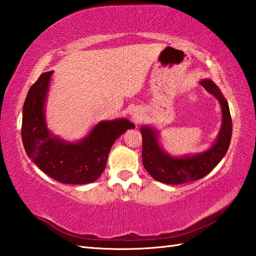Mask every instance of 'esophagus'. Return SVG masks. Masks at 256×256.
Masks as SVG:
<instances>
[{
  "label": "esophagus",
  "instance_id": "34e87169",
  "mask_svg": "<svg viewBox=\"0 0 256 256\" xmlns=\"http://www.w3.org/2000/svg\"><path fill=\"white\" fill-rule=\"evenodd\" d=\"M130 115H132V119L134 124H139L144 118V112L140 108H134L130 112Z\"/></svg>",
  "mask_w": 256,
  "mask_h": 256
}]
</instances>
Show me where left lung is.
<instances>
[{
	"label": "left lung",
	"mask_w": 256,
	"mask_h": 256,
	"mask_svg": "<svg viewBox=\"0 0 256 256\" xmlns=\"http://www.w3.org/2000/svg\"><path fill=\"white\" fill-rule=\"evenodd\" d=\"M208 93L218 100L221 107V127L212 144L206 151L175 156L164 150L158 129L152 124L140 127L142 134V163L153 178L164 184L178 185L206 176L218 166L229 149L232 120L228 102L220 88L209 78L200 82Z\"/></svg>",
	"instance_id": "8db88e82"
}]
</instances>
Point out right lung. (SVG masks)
<instances>
[{"instance_id":"1","label":"right lung","mask_w":256,"mask_h":256,"mask_svg":"<svg viewBox=\"0 0 256 256\" xmlns=\"http://www.w3.org/2000/svg\"><path fill=\"white\" fill-rule=\"evenodd\" d=\"M54 71L39 76L22 106V139L28 158L50 178L64 184H88L104 172L115 141L134 124L127 118L102 120L85 137L69 141L47 126L46 104Z\"/></svg>"}]
</instances>
